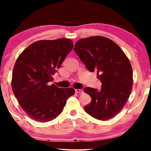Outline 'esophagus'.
I'll list each match as a JSON object with an SVG mask.
<instances>
[{"label":"esophagus","mask_w":151,"mask_h":151,"mask_svg":"<svg viewBox=\"0 0 151 151\" xmlns=\"http://www.w3.org/2000/svg\"><path fill=\"white\" fill-rule=\"evenodd\" d=\"M75 92L77 93H83V90L82 89H75Z\"/></svg>","instance_id":"esophagus-1"}]
</instances>
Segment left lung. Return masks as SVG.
Here are the masks:
<instances>
[{"instance_id":"obj_1","label":"left lung","mask_w":151,"mask_h":151,"mask_svg":"<svg viewBox=\"0 0 151 151\" xmlns=\"http://www.w3.org/2000/svg\"><path fill=\"white\" fill-rule=\"evenodd\" d=\"M74 50L88 70L97 72L101 82L100 90L84 89L91 98L84 110L99 120L112 119L124 108L131 92L133 72L129 59L115 42L101 36L80 39Z\"/></svg>"}]
</instances>
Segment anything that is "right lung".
<instances>
[{"label": "right lung", "mask_w": 151, "mask_h": 151, "mask_svg": "<svg viewBox=\"0 0 151 151\" xmlns=\"http://www.w3.org/2000/svg\"><path fill=\"white\" fill-rule=\"evenodd\" d=\"M70 39L40 40L27 47L15 62L12 89L25 113L40 122L50 121L62 113L75 91L52 84V75L73 48Z\"/></svg>", "instance_id": "right-lung-1"}]
</instances>
